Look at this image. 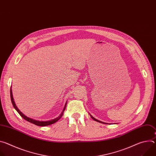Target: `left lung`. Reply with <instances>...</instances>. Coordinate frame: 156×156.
<instances>
[{"instance_id":"left-lung-1","label":"left lung","mask_w":156,"mask_h":156,"mask_svg":"<svg viewBox=\"0 0 156 156\" xmlns=\"http://www.w3.org/2000/svg\"><path fill=\"white\" fill-rule=\"evenodd\" d=\"M90 116H91V117L94 120H95V121H96V122H99V123H105V124H109V123H105V122H101V121H100V120H97L96 119H95V118H94L90 114Z\"/></svg>"}]
</instances>
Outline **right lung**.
I'll return each mask as SVG.
<instances>
[{"label": "right lung", "mask_w": 156, "mask_h": 156, "mask_svg": "<svg viewBox=\"0 0 156 156\" xmlns=\"http://www.w3.org/2000/svg\"><path fill=\"white\" fill-rule=\"evenodd\" d=\"M10 98H11V101H12V103L13 104V107L15 108V109L17 111L18 113L21 115V117H22V118H23L25 120H26L27 121L31 123H33L36 125H37V126H48V125H52L53 123H55V122H57L59 119H61V117H62L63 114V112L64 110L65 109V107H66V103H67V102H66L65 103V105L64 106V108L63 109V111L62 112V113L60 114V115L54 119H52L51 120H48V121H39V120H36L35 119H33L31 118H30L27 116H26L25 115H24L23 113H22L21 111L18 108V107H16L15 103V101H14V99H13V94H12V86L10 87Z\"/></svg>", "instance_id": "right-lung-1"}]
</instances>
